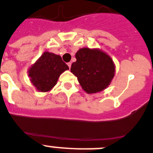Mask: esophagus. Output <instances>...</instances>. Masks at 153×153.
I'll use <instances>...</instances> for the list:
<instances>
[{
    "mask_svg": "<svg viewBox=\"0 0 153 153\" xmlns=\"http://www.w3.org/2000/svg\"><path fill=\"white\" fill-rule=\"evenodd\" d=\"M68 67H69V68H71V62H68Z\"/></svg>",
    "mask_w": 153,
    "mask_h": 153,
    "instance_id": "34e87169",
    "label": "esophagus"
}]
</instances>
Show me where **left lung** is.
<instances>
[{"mask_svg": "<svg viewBox=\"0 0 153 153\" xmlns=\"http://www.w3.org/2000/svg\"><path fill=\"white\" fill-rule=\"evenodd\" d=\"M75 58L71 71L86 93H97L109 86L115 75V65L109 55L100 49L86 47L80 49Z\"/></svg>", "mask_w": 153, "mask_h": 153, "instance_id": "obj_1", "label": "left lung"}]
</instances>
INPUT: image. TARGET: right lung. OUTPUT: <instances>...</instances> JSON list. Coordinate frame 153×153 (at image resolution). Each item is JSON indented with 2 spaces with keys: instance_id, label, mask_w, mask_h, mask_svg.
Instances as JSON below:
<instances>
[{
  "instance_id": "1",
  "label": "right lung",
  "mask_w": 153,
  "mask_h": 153,
  "mask_svg": "<svg viewBox=\"0 0 153 153\" xmlns=\"http://www.w3.org/2000/svg\"><path fill=\"white\" fill-rule=\"evenodd\" d=\"M69 69L59 55L45 52L30 67L28 75L37 91L48 92L56 85L62 73Z\"/></svg>"
}]
</instances>
